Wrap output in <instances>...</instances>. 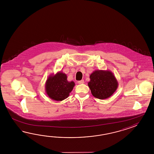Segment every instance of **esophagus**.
Masks as SVG:
<instances>
[{"label":"esophagus","instance_id":"34e87169","mask_svg":"<svg viewBox=\"0 0 154 154\" xmlns=\"http://www.w3.org/2000/svg\"><path fill=\"white\" fill-rule=\"evenodd\" d=\"M78 83L79 84H84V80H80V81H79Z\"/></svg>","mask_w":154,"mask_h":154}]
</instances>
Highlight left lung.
Returning a JSON list of instances; mask_svg holds the SVG:
<instances>
[{
  "label": "left lung",
  "mask_w": 154,
  "mask_h": 154,
  "mask_svg": "<svg viewBox=\"0 0 154 154\" xmlns=\"http://www.w3.org/2000/svg\"><path fill=\"white\" fill-rule=\"evenodd\" d=\"M88 86L96 98L105 100L111 97L118 88V82L110 70H96L90 75Z\"/></svg>",
  "instance_id": "obj_1"
}]
</instances>
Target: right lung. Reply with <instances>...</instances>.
I'll use <instances>...</instances> for the list:
<instances>
[{"mask_svg":"<svg viewBox=\"0 0 154 154\" xmlns=\"http://www.w3.org/2000/svg\"><path fill=\"white\" fill-rule=\"evenodd\" d=\"M74 86V82L67 80L65 73L58 72L48 76L45 84V91L51 99L61 101L68 98Z\"/></svg>","mask_w":154,"mask_h":154,"instance_id":"right-lung-1","label":"right lung"}]
</instances>
